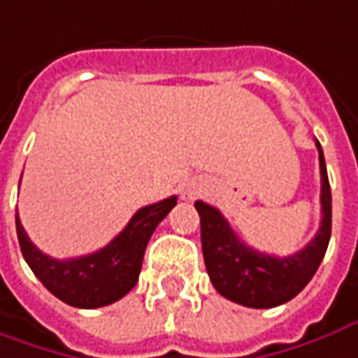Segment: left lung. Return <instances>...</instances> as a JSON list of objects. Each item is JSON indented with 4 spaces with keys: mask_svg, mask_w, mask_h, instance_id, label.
<instances>
[{
    "mask_svg": "<svg viewBox=\"0 0 358 358\" xmlns=\"http://www.w3.org/2000/svg\"><path fill=\"white\" fill-rule=\"evenodd\" d=\"M322 172V225L306 247L290 257H274L241 243L220 210L196 201L201 250L213 288L247 308H276L298 296L320 268L331 237V188L322 145L315 141Z\"/></svg>",
    "mask_w": 358,
    "mask_h": 358,
    "instance_id": "obj_1",
    "label": "left lung"
}]
</instances>
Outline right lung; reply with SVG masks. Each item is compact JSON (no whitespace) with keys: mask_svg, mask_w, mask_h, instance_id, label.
<instances>
[{"mask_svg":"<svg viewBox=\"0 0 358 358\" xmlns=\"http://www.w3.org/2000/svg\"><path fill=\"white\" fill-rule=\"evenodd\" d=\"M176 196H170L141 208L109 245L78 259L58 261L36 249L27 237L15 211L17 239L31 271L58 300L82 310L103 308L133 290L141 274L148 239L176 206Z\"/></svg>","mask_w":358,"mask_h":358,"instance_id":"obj_1","label":"right lung"}]
</instances>
